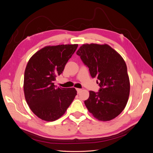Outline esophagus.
Listing matches in <instances>:
<instances>
[{
  "label": "esophagus",
  "instance_id": "obj_1",
  "mask_svg": "<svg viewBox=\"0 0 153 153\" xmlns=\"http://www.w3.org/2000/svg\"><path fill=\"white\" fill-rule=\"evenodd\" d=\"M76 91H77V93L78 94V93H80V92L82 91V89H76Z\"/></svg>",
  "mask_w": 153,
  "mask_h": 153
}]
</instances>
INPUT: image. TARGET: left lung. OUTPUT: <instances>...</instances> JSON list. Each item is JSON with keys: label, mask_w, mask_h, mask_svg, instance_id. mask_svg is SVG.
<instances>
[{"label": "left lung", "mask_w": 153, "mask_h": 153, "mask_svg": "<svg viewBox=\"0 0 153 153\" xmlns=\"http://www.w3.org/2000/svg\"><path fill=\"white\" fill-rule=\"evenodd\" d=\"M76 54L89 68L91 76L100 81L99 92L90 91L89 98L84 101L87 108L100 121L115 118L126 106L130 91L123 58L106 44H84Z\"/></svg>", "instance_id": "8db88e82"}]
</instances>
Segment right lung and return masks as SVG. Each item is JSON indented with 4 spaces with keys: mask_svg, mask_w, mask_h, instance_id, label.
<instances>
[{
    "mask_svg": "<svg viewBox=\"0 0 153 153\" xmlns=\"http://www.w3.org/2000/svg\"><path fill=\"white\" fill-rule=\"evenodd\" d=\"M77 47V44L47 46L32 55L27 63L24 82L25 98L32 112L41 119H58L75 98V88L57 87L54 81Z\"/></svg>",
    "mask_w": 153,
    "mask_h": 153,
    "instance_id": "add662e5",
    "label": "right lung"
}]
</instances>
